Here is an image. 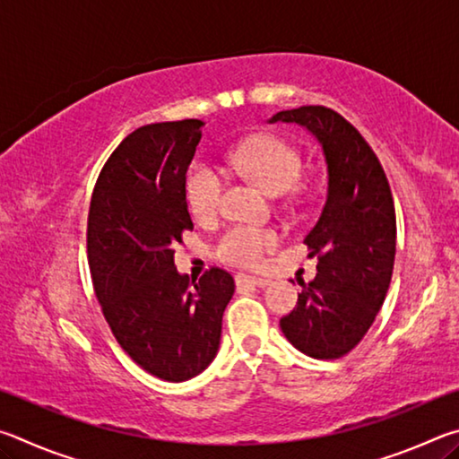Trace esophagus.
Here are the masks:
<instances>
[{
  "label": "esophagus",
  "instance_id": "34e87169",
  "mask_svg": "<svg viewBox=\"0 0 459 459\" xmlns=\"http://www.w3.org/2000/svg\"><path fill=\"white\" fill-rule=\"evenodd\" d=\"M237 285L267 287V285H271V279H265V277H255V275H245V273H238V275H237Z\"/></svg>",
  "mask_w": 459,
  "mask_h": 459
}]
</instances>
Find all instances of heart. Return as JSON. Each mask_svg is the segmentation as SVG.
I'll list each match as a JSON object with an SVG mask.
<instances>
[{
  "instance_id": "heart-1",
  "label": "heart",
  "mask_w": 459,
  "mask_h": 459,
  "mask_svg": "<svg viewBox=\"0 0 459 459\" xmlns=\"http://www.w3.org/2000/svg\"><path fill=\"white\" fill-rule=\"evenodd\" d=\"M232 168L265 190L281 194L299 174V155L291 145L275 135H251L238 142L229 152ZM224 190V172L212 161H194L186 176V198L192 214L200 221H211L221 211ZM273 229L238 224L222 235L216 247L219 257L232 265L259 267L267 255L277 247Z\"/></svg>"
}]
</instances>
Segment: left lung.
Instances as JSON below:
<instances>
[{"mask_svg":"<svg viewBox=\"0 0 459 459\" xmlns=\"http://www.w3.org/2000/svg\"><path fill=\"white\" fill-rule=\"evenodd\" d=\"M269 123L307 129L328 169L325 204L304 238L309 257H317V273L314 281H299L298 306L279 325L299 352L340 359L368 332L391 283L397 247L391 188L359 129L332 108L279 111Z\"/></svg>","mask_w":459,"mask_h":459,"instance_id":"8db88e82","label":"left lung"}]
</instances>
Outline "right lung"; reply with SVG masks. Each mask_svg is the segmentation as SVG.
I'll return each instance as SVG.
<instances>
[{
	"instance_id": "right-lung-1",
	"label": "right lung",
	"mask_w": 459,
	"mask_h": 459,
	"mask_svg": "<svg viewBox=\"0 0 459 459\" xmlns=\"http://www.w3.org/2000/svg\"><path fill=\"white\" fill-rule=\"evenodd\" d=\"M202 127L184 119L135 129L100 169L89 208V267L108 328L131 360L169 383L214 360L235 293L227 271L190 283L174 265V247L194 229L186 172Z\"/></svg>"
}]
</instances>
